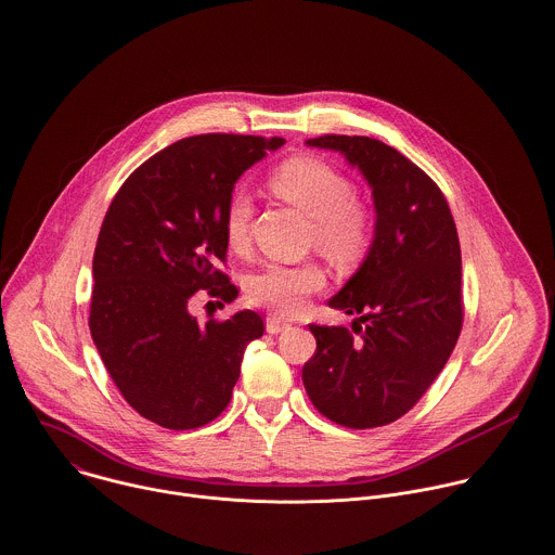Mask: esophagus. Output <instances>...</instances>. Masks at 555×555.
I'll return each mask as SVG.
<instances>
[{
	"label": "esophagus",
	"instance_id": "obj_1",
	"mask_svg": "<svg viewBox=\"0 0 555 555\" xmlns=\"http://www.w3.org/2000/svg\"><path fill=\"white\" fill-rule=\"evenodd\" d=\"M289 326H292L289 322H285V320L276 318V315H268V318H266V331L272 333V335H276V333H281V331H285V328H289Z\"/></svg>",
	"mask_w": 555,
	"mask_h": 555
}]
</instances>
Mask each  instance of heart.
I'll list each match as a JSON object with an SVG mask.
<instances>
[{"instance_id": "1", "label": "heart", "mask_w": 555, "mask_h": 555, "mask_svg": "<svg viewBox=\"0 0 555 555\" xmlns=\"http://www.w3.org/2000/svg\"><path fill=\"white\" fill-rule=\"evenodd\" d=\"M268 188L276 198L311 220L309 246L318 248L335 266H354L371 250L375 240L371 209L354 196L350 178L324 158L313 154L289 156L268 176ZM250 216L248 196H231L222 218L229 248L242 250L248 246ZM324 270L315 261L302 266L268 263L248 276L246 292L250 302L276 315H294L311 294L324 287Z\"/></svg>"}]
</instances>
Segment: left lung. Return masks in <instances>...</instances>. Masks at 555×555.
Returning <instances> with one entry per match:
<instances>
[{
	"instance_id": "obj_1",
	"label": "left lung",
	"mask_w": 555,
	"mask_h": 555,
	"mask_svg": "<svg viewBox=\"0 0 555 555\" xmlns=\"http://www.w3.org/2000/svg\"><path fill=\"white\" fill-rule=\"evenodd\" d=\"M367 180L375 240L359 270L328 300L346 326L309 324L315 352L302 367L315 410L350 429L384 427L408 414L451 357L464 320L457 229L438 184L392 145L371 137L324 134Z\"/></svg>"
}]
</instances>
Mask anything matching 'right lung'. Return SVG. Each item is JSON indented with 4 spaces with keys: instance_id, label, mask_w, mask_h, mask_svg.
<instances>
[{
    "instance_id": "right-lung-1",
    "label": "right lung",
    "mask_w": 555,
    "mask_h": 555,
    "mask_svg": "<svg viewBox=\"0 0 555 555\" xmlns=\"http://www.w3.org/2000/svg\"><path fill=\"white\" fill-rule=\"evenodd\" d=\"M281 137L196 134L139 165L115 194L93 255L89 328L111 379L143 418L173 431L218 418L240 379L246 346L266 326L259 313L201 324L190 298L224 302L237 287L227 261L224 209L237 178Z\"/></svg>"
}]
</instances>
